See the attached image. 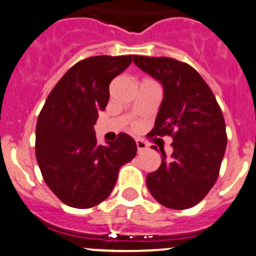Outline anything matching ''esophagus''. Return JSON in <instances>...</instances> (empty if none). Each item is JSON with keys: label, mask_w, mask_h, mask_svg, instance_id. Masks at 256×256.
<instances>
[{"label": "esophagus", "mask_w": 256, "mask_h": 256, "mask_svg": "<svg viewBox=\"0 0 256 256\" xmlns=\"http://www.w3.org/2000/svg\"><path fill=\"white\" fill-rule=\"evenodd\" d=\"M136 148H138V152H139V153H142V152H144L148 149V144H146L145 142H142V140L138 139L136 140Z\"/></svg>", "instance_id": "34e87169"}]
</instances>
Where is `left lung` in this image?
I'll list each match as a JSON object with an SVG mask.
<instances>
[{
    "instance_id": "obj_1",
    "label": "left lung",
    "mask_w": 256,
    "mask_h": 256,
    "mask_svg": "<svg viewBox=\"0 0 256 256\" xmlns=\"http://www.w3.org/2000/svg\"><path fill=\"white\" fill-rule=\"evenodd\" d=\"M132 60L164 90L152 135L174 139L171 158L160 150L162 163L146 176V186L167 208H191L204 199L220 174L227 145L222 110L200 74L185 62L170 57Z\"/></svg>"
}]
</instances>
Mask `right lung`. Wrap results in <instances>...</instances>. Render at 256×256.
Segmentation results:
<instances>
[{
  "label": "right lung",
  "mask_w": 256,
  "mask_h": 256,
  "mask_svg": "<svg viewBox=\"0 0 256 256\" xmlns=\"http://www.w3.org/2000/svg\"><path fill=\"white\" fill-rule=\"evenodd\" d=\"M131 61V54L82 60L54 85L39 114L36 162L48 188L66 206L86 209L107 199L121 166L136 156L130 135L118 134L103 146L93 128L110 100V82Z\"/></svg>",
  "instance_id": "obj_1"
}]
</instances>
